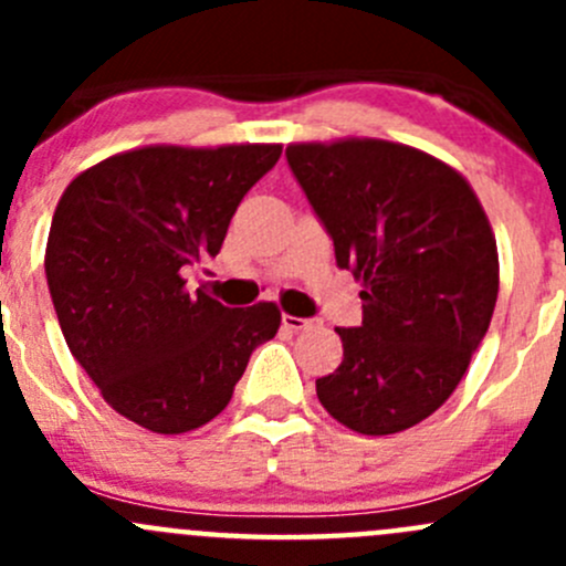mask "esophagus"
<instances>
[{"instance_id": "34e87169", "label": "esophagus", "mask_w": 566, "mask_h": 566, "mask_svg": "<svg viewBox=\"0 0 566 566\" xmlns=\"http://www.w3.org/2000/svg\"><path fill=\"white\" fill-rule=\"evenodd\" d=\"M282 325H284V328L290 331V334H295V331L310 328L312 319H306V317H293V315H284V317H282Z\"/></svg>"}]
</instances>
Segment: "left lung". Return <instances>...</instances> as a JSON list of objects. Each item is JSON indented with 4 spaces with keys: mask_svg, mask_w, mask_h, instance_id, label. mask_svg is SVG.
Returning <instances> with one entry per match:
<instances>
[{
    "mask_svg": "<svg viewBox=\"0 0 566 566\" xmlns=\"http://www.w3.org/2000/svg\"><path fill=\"white\" fill-rule=\"evenodd\" d=\"M287 164L336 265L361 282L364 319L339 328L345 356L317 399L361 436L436 413L465 375L499 298V249L468 180L408 145L306 142Z\"/></svg>",
    "mask_w": 566,
    "mask_h": 566,
    "instance_id": "1",
    "label": "left lung"
}]
</instances>
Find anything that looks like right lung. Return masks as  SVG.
Masks as SVG:
<instances>
[{
  "label": "right lung",
  "mask_w": 566,
  "mask_h": 566,
  "mask_svg": "<svg viewBox=\"0 0 566 566\" xmlns=\"http://www.w3.org/2000/svg\"><path fill=\"white\" fill-rule=\"evenodd\" d=\"M282 145L117 153L62 193L45 279L62 336L119 416L161 436L197 430L227 408L276 304L230 310L186 271L219 254L249 188Z\"/></svg>",
  "instance_id": "1"
}]
</instances>
